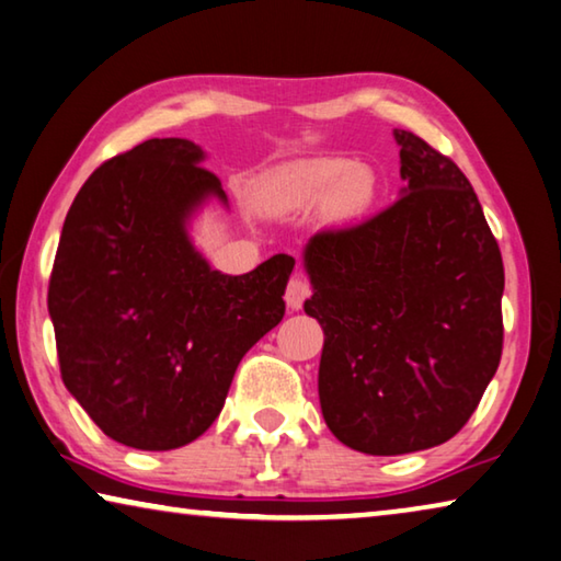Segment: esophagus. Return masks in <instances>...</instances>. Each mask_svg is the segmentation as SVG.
I'll list each match as a JSON object with an SVG mask.
<instances>
[{"label":"esophagus","mask_w":561,"mask_h":561,"mask_svg":"<svg viewBox=\"0 0 561 561\" xmlns=\"http://www.w3.org/2000/svg\"><path fill=\"white\" fill-rule=\"evenodd\" d=\"M309 295H312L309 282L305 277H299V274H295V277H291L287 284V291H284V301H287V307L291 309V312H297V309H301V305H305V299Z\"/></svg>","instance_id":"1"}]
</instances>
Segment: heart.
Segmentation results:
<instances>
[{
  "label": "heart",
  "mask_w": 561,
  "mask_h": 561,
  "mask_svg": "<svg viewBox=\"0 0 561 561\" xmlns=\"http://www.w3.org/2000/svg\"><path fill=\"white\" fill-rule=\"evenodd\" d=\"M377 199V176L369 167L346 159H312L284 169L260 192V207L270 215L309 209L327 202L332 225H350L369 211Z\"/></svg>",
  "instance_id": "1"
}]
</instances>
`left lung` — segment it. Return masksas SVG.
Wrapping results in <instances>:
<instances>
[{
  "label": "left lung",
  "mask_w": 561,
  "mask_h": 561,
  "mask_svg": "<svg viewBox=\"0 0 561 561\" xmlns=\"http://www.w3.org/2000/svg\"><path fill=\"white\" fill-rule=\"evenodd\" d=\"M394 139L399 199L301 252L305 312L324 332V422L375 457L455 437L500 367L504 334V264L472 184L412 131Z\"/></svg>",
  "instance_id": "8db88e82"
}]
</instances>
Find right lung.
I'll return each mask as SVG.
<instances>
[{
    "label": "right lung",
    "instance_id": "right-lung-1",
    "mask_svg": "<svg viewBox=\"0 0 561 561\" xmlns=\"http://www.w3.org/2000/svg\"><path fill=\"white\" fill-rule=\"evenodd\" d=\"M190 139L104 162L67 211L49 279L65 387L114 442L184 447L217 420L244 354L284 317L295 256L229 277L192 242L221 182Z\"/></svg>",
    "mask_w": 561,
    "mask_h": 561
}]
</instances>
